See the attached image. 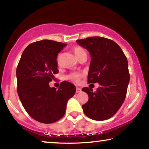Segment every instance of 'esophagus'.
Here are the masks:
<instances>
[{
  "instance_id": "1",
  "label": "esophagus",
  "mask_w": 149,
  "mask_h": 149,
  "mask_svg": "<svg viewBox=\"0 0 149 149\" xmlns=\"http://www.w3.org/2000/svg\"><path fill=\"white\" fill-rule=\"evenodd\" d=\"M81 91V89L79 87H76V93H80Z\"/></svg>"
}]
</instances>
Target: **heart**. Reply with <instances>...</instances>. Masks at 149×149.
I'll return each mask as SVG.
<instances>
[{
  "label": "heart",
  "mask_w": 149,
  "mask_h": 149,
  "mask_svg": "<svg viewBox=\"0 0 149 149\" xmlns=\"http://www.w3.org/2000/svg\"><path fill=\"white\" fill-rule=\"evenodd\" d=\"M73 51H74L75 55L76 56L78 59H79L81 57L84 56V55H87L85 50L80 47H75L74 49H73ZM83 75H84L82 74H80V73L75 72L68 75V78L72 81L73 82L78 84V83H79L81 79V77H83Z\"/></svg>",
  "instance_id": "heart-1"
}]
</instances>
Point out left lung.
<instances>
[{"label":"left lung","mask_w":149,"mask_h":149,"mask_svg":"<svg viewBox=\"0 0 149 149\" xmlns=\"http://www.w3.org/2000/svg\"><path fill=\"white\" fill-rule=\"evenodd\" d=\"M76 42L91 56L88 83L100 85L95 92L87 87L82 89L89 96L82 106L84 114L94 120L109 119L125 99L130 78L127 58L119 45L104 37H87Z\"/></svg>","instance_id":"obj_1"}]
</instances>
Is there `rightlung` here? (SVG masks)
Listing matches in <instances>:
<instances>
[{"mask_svg": "<svg viewBox=\"0 0 149 149\" xmlns=\"http://www.w3.org/2000/svg\"><path fill=\"white\" fill-rule=\"evenodd\" d=\"M65 46L52 40L34 42L24 50L17 65V94L27 114L37 122L51 123L61 119L75 93V85L66 81L58 89L49 86L58 73V53Z\"/></svg>", "mask_w": 149, "mask_h": 149, "instance_id": "obj_1", "label": "right lung"}]
</instances>
